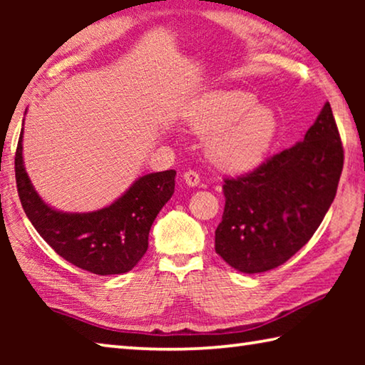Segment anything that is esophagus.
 Returning <instances> with one entry per match:
<instances>
[{
	"label": "esophagus",
	"instance_id": "obj_1",
	"mask_svg": "<svg viewBox=\"0 0 365 365\" xmlns=\"http://www.w3.org/2000/svg\"><path fill=\"white\" fill-rule=\"evenodd\" d=\"M183 180H185V183L188 185V187H197V185H200V182H201V178H200V174H197L196 170H187L183 174Z\"/></svg>",
	"mask_w": 365,
	"mask_h": 365
}]
</instances>
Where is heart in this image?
Instances as JSON below:
<instances>
[{
  "label": "heart",
  "mask_w": 365,
  "mask_h": 365,
  "mask_svg": "<svg viewBox=\"0 0 365 365\" xmlns=\"http://www.w3.org/2000/svg\"><path fill=\"white\" fill-rule=\"evenodd\" d=\"M246 91L219 90L201 98L188 114L193 130L209 138V154L219 168L245 172L261 163L274 143L279 122L274 110L256 104Z\"/></svg>",
  "instance_id": "obj_1"
}]
</instances>
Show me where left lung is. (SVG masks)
Returning <instances> with one entry per match:
<instances>
[{
	"label": "left lung",
	"mask_w": 365,
	"mask_h": 365,
	"mask_svg": "<svg viewBox=\"0 0 365 365\" xmlns=\"http://www.w3.org/2000/svg\"><path fill=\"white\" fill-rule=\"evenodd\" d=\"M344 151L330 104L301 143L255 170L225 177V207L215 228V252L245 274L285 264L304 246L335 200Z\"/></svg>",
	"instance_id": "left-lung-1"
}]
</instances>
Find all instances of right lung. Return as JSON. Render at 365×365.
I'll return each mask as SVG.
<instances>
[{
    "label": "right lung",
    "instance_id": "right-lung-1",
    "mask_svg": "<svg viewBox=\"0 0 365 365\" xmlns=\"http://www.w3.org/2000/svg\"><path fill=\"white\" fill-rule=\"evenodd\" d=\"M21 205L41 238L77 267L96 275L125 274L148 250V235L175 188V170L138 178L113 205L88 214L54 211L40 200L22 163V133L14 158Z\"/></svg>",
    "mask_w": 365,
    "mask_h": 365
}]
</instances>
